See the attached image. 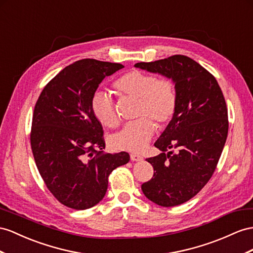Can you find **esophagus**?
<instances>
[{
  "mask_svg": "<svg viewBox=\"0 0 253 253\" xmlns=\"http://www.w3.org/2000/svg\"><path fill=\"white\" fill-rule=\"evenodd\" d=\"M130 159L132 161H141L142 159H143V157L140 156V155H137V154H130Z\"/></svg>",
  "mask_w": 253,
  "mask_h": 253,
  "instance_id": "esophagus-1",
  "label": "esophagus"
}]
</instances>
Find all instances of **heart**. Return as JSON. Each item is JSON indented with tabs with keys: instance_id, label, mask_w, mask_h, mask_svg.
Instances as JSON below:
<instances>
[{
	"instance_id": "1",
	"label": "heart",
	"mask_w": 253,
	"mask_h": 253,
	"mask_svg": "<svg viewBox=\"0 0 253 253\" xmlns=\"http://www.w3.org/2000/svg\"><path fill=\"white\" fill-rule=\"evenodd\" d=\"M113 88L120 96L137 99L135 118L111 138V146L119 151L139 153L153 138L155 125L165 127L176 112L177 93L174 83L141 70H130L113 82ZM90 109L101 125L115 128L119 125L112 100L103 92H97L90 100Z\"/></svg>"
}]
</instances>
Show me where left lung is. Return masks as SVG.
<instances>
[{
  "instance_id": "obj_1",
  "label": "left lung",
  "mask_w": 253,
  "mask_h": 253,
  "mask_svg": "<svg viewBox=\"0 0 253 253\" xmlns=\"http://www.w3.org/2000/svg\"><path fill=\"white\" fill-rule=\"evenodd\" d=\"M134 66L171 78L177 93L176 112L154 144L161 154L146 159L154 175L141 189L160 206L183 204L207 184L221 156L229 130L224 96L216 78L188 56Z\"/></svg>"
}]
</instances>
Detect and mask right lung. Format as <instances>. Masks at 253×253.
I'll return each instance as SVG.
<instances>
[{
  "instance_id": "1",
  "label": "right lung",
  "mask_w": 253,
  "mask_h": 253,
  "mask_svg": "<svg viewBox=\"0 0 253 253\" xmlns=\"http://www.w3.org/2000/svg\"><path fill=\"white\" fill-rule=\"evenodd\" d=\"M119 63L85 59L70 64L43 87L34 108L31 147L49 191L73 210L93 207L105 197L108 178L129 154H103L106 143L90 100Z\"/></svg>"
}]
</instances>
